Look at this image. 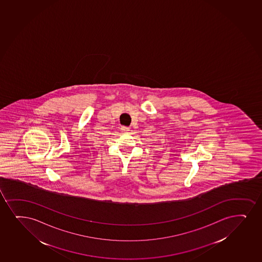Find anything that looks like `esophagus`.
I'll use <instances>...</instances> for the list:
<instances>
[{"label": "esophagus", "instance_id": "esophagus-1", "mask_svg": "<svg viewBox=\"0 0 262 262\" xmlns=\"http://www.w3.org/2000/svg\"><path fill=\"white\" fill-rule=\"evenodd\" d=\"M121 129H122V130H123V132H124V133H128V132H129V127L126 126H122V128H121Z\"/></svg>", "mask_w": 262, "mask_h": 262}]
</instances>
